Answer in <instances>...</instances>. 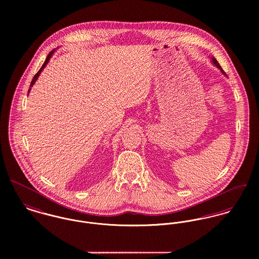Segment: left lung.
Wrapping results in <instances>:
<instances>
[{
	"mask_svg": "<svg viewBox=\"0 0 259 259\" xmlns=\"http://www.w3.org/2000/svg\"><path fill=\"white\" fill-rule=\"evenodd\" d=\"M212 62H213V64H214V65H215V66H217V67H218V68H219V69H220V70L222 71V73H223V74H225V73L223 72V70H222V67H221V65L219 64V62H218V61H217V60H215L214 58H212Z\"/></svg>",
	"mask_w": 259,
	"mask_h": 259,
	"instance_id": "obj_1",
	"label": "left lung"
}]
</instances>
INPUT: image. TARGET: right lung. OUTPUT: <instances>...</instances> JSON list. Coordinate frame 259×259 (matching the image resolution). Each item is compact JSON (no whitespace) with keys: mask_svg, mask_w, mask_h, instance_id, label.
I'll use <instances>...</instances> for the list:
<instances>
[{"mask_svg":"<svg viewBox=\"0 0 259 259\" xmlns=\"http://www.w3.org/2000/svg\"><path fill=\"white\" fill-rule=\"evenodd\" d=\"M54 52H55V50H53L49 55H48V57H47V59H46V61H45V63L42 64V66H41V68L38 70V72H37V74H35V76L33 77V79H32V82H31V84H30V89H29V93H30V91H31V88L34 85V83L36 82V80H37V77H38V75L39 74L41 73V71L44 70V68L47 66V64H48V62L50 61V59H51V57L53 56V54H54Z\"/></svg>","mask_w":259,"mask_h":259,"instance_id":"obj_1","label":"right lung"}]
</instances>
